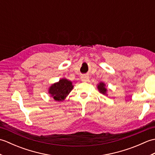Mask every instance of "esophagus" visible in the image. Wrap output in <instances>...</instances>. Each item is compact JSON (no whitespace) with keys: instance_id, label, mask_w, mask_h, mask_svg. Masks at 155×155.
Returning a JSON list of instances; mask_svg holds the SVG:
<instances>
[{"instance_id":"34e87169","label":"esophagus","mask_w":155,"mask_h":155,"mask_svg":"<svg viewBox=\"0 0 155 155\" xmlns=\"http://www.w3.org/2000/svg\"><path fill=\"white\" fill-rule=\"evenodd\" d=\"M81 79L83 82H88L89 81V77L87 74H84L81 77Z\"/></svg>"}]
</instances>
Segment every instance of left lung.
I'll list each match as a JSON object with an SVG mask.
<instances>
[{
	"label": "left lung",
	"instance_id": "1",
	"mask_svg": "<svg viewBox=\"0 0 155 155\" xmlns=\"http://www.w3.org/2000/svg\"><path fill=\"white\" fill-rule=\"evenodd\" d=\"M97 88L100 93L105 95V96H108V94H107L108 90L106 88V84H105V83H104L103 82H101V83H99L97 84Z\"/></svg>",
	"mask_w": 155,
	"mask_h": 155
}]
</instances>
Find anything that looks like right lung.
Instances as JSON below:
<instances>
[{"label": "right lung", "instance_id": "1", "mask_svg": "<svg viewBox=\"0 0 155 155\" xmlns=\"http://www.w3.org/2000/svg\"><path fill=\"white\" fill-rule=\"evenodd\" d=\"M73 87L72 81L66 78H62L49 87L48 93L54 101L61 102L64 101Z\"/></svg>", "mask_w": 155, "mask_h": 155}]
</instances>
